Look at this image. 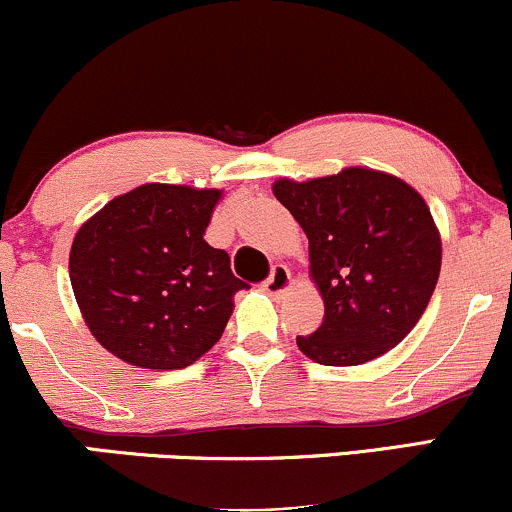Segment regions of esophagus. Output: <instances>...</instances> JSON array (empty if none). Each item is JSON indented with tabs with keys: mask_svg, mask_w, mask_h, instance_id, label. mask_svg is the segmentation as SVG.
<instances>
[{
	"mask_svg": "<svg viewBox=\"0 0 512 512\" xmlns=\"http://www.w3.org/2000/svg\"><path fill=\"white\" fill-rule=\"evenodd\" d=\"M291 286V272L286 264H274L272 272H269L267 279L262 281V289L269 293V296H279Z\"/></svg>",
	"mask_w": 512,
	"mask_h": 512,
	"instance_id": "1",
	"label": "esophagus"
}]
</instances>
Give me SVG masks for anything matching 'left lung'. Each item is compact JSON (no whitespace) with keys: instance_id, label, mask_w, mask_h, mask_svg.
Here are the masks:
<instances>
[{"instance_id":"obj_1","label":"left lung","mask_w":512,"mask_h":512,"mask_svg":"<svg viewBox=\"0 0 512 512\" xmlns=\"http://www.w3.org/2000/svg\"><path fill=\"white\" fill-rule=\"evenodd\" d=\"M308 236L325 317L298 334L322 366H358L395 349L424 315L440 274V236L414 187L368 168L274 182Z\"/></svg>"}]
</instances>
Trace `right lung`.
Listing matches in <instances>:
<instances>
[{"instance_id":"obj_1","label":"right lung","mask_w":512,"mask_h":512,"mask_svg":"<svg viewBox=\"0 0 512 512\" xmlns=\"http://www.w3.org/2000/svg\"><path fill=\"white\" fill-rule=\"evenodd\" d=\"M219 190L142 185L86 221L69 279L88 330L139 368L195 363L221 339L233 296L248 289L228 252L204 240Z\"/></svg>"}]
</instances>
